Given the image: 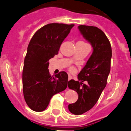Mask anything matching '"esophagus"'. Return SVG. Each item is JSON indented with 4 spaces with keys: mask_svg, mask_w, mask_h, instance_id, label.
Masks as SVG:
<instances>
[{
    "mask_svg": "<svg viewBox=\"0 0 131 131\" xmlns=\"http://www.w3.org/2000/svg\"><path fill=\"white\" fill-rule=\"evenodd\" d=\"M72 79V77L71 75H68V81L71 80Z\"/></svg>",
    "mask_w": 131,
    "mask_h": 131,
    "instance_id": "esophagus-1",
    "label": "esophagus"
}]
</instances>
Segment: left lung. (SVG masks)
<instances>
[{"label": "left lung", "instance_id": "1", "mask_svg": "<svg viewBox=\"0 0 131 131\" xmlns=\"http://www.w3.org/2000/svg\"><path fill=\"white\" fill-rule=\"evenodd\" d=\"M78 30L83 38L91 45L92 53L79 74L78 81H69L68 86L77 92L78 100L68 105L71 113L79 115L95 105L107 85L111 70L112 49L104 32L97 27L80 25ZM79 80L81 81L79 82ZM86 80V84L82 82Z\"/></svg>", "mask_w": 131, "mask_h": 131}]
</instances>
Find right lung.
Here are the masks:
<instances>
[{
  "instance_id": "1",
  "label": "right lung",
  "mask_w": 131,
  "mask_h": 131,
  "mask_svg": "<svg viewBox=\"0 0 131 131\" xmlns=\"http://www.w3.org/2000/svg\"><path fill=\"white\" fill-rule=\"evenodd\" d=\"M74 26L48 24L31 38L24 59L23 88L24 100L33 111H45L52 96L67 89V73L61 72L56 78L52 77L49 73L48 61L58 54L60 46Z\"/></svg>"
}]
</instances>
